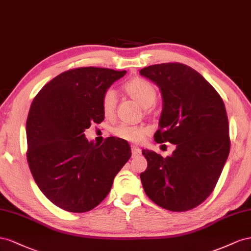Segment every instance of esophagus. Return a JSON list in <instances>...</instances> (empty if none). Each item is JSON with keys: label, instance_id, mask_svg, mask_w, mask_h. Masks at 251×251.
<instances>
[{"label": "esophagus", "instance_id": "34e87169", "mask_svg": "<svg viewBox=\"0 0 251 251\" xmlns=\"http://www.w3.org/2000/svg\"><path fill=\"white\" fill-rule=\"evenodd\" d=\"M141 153H142V151H141V149L139 147H137V146H132L131 147V155H132V157L139 156Z\"/></svg>", "mask_w": 251, "mask_h": 251}]
</instances>
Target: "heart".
<instances>
[{"instance_id": "b5f03b06", "label": "heart", "mask_w": 251, "mask_h": 251, "mask_svg": "<svg viewBox=\"0 0 251 251\" xmlns=\"http://www.w3.org/2000/svg\"><path fill=\"white\" fill-rule=\"evenodd\" d=\"M124 90L128 96L134 99L142 107H151L157 98V91L154 86L142 77H134L124 85ZM102 110L104 116L109 118L113 116L117 105L116 91L109 88L105 90L102 96ZM150 132V128L146 125L120 124L112 129L114 137L131 143H140Z\"/></svg>"}]
</instances>
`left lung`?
Here are the masks:
<instances>
[{"label":"left lung","instance_id":"1","mask_svg":"<svg viewBox=\"0 0 251 251\" xmlns=\"http://www.w3.org/2000/svg\"><path fill=\"white\" fill-rule=\"evenodd\" d=\"M140 74L159 86L163 97L154 141L176 145L166 157L143 150L148 163L140 176L143 187L164 209L190 210L210 196L230 150L224 102L198 71L185 64H155Z\"/></svg>","mask_w":251,"mask_h":251}]
</instances>
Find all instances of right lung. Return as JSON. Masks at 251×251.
Here are the masks:
<instances>
[{"label": "right lung", "instance_id": "obj_1", "mask_svg": "<svg viewBox=\"0 0 251 251\" xmlns=\"http://www.w3.org/2000/svg\"><path fill=\"white\" fill-rule=\"evenodd\" d=\"M126 74L108 68L64 71L35 96L26 122L27 162L44 196L69 212L94 209L108 195L113 178L130 159L128 142L85 139L104 120L102 96Z\"/></svg>", "mask_w": 251, "mask_h": 251}]
</instances>
